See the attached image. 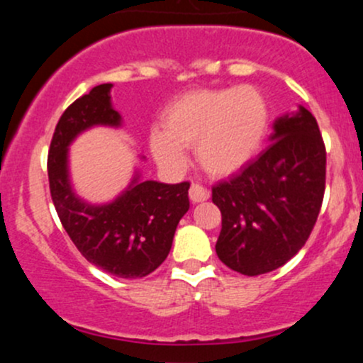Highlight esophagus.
Masks as SVG:
<instances>
[{"instance_id": "obj_1", "label": "esophagus", "mask_w": 363, "mask_h": 363, "mask_svg": "<svg viewBox=\"0 0 363 363\" xmlns=\"http://www.w3.org/2000/svg\"><path fill=\"white\" fill-rule=\"evenodd\" d=\"M210 198V191L206 189V187L199 186V184H193L189 189V199L193 203H201V201H206V199Z\"/></svg>"}]
</instances>
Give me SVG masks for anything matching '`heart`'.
<instances>
[{"label": "heart", "instance_id": "obj_1", "mask_svg": "<svg viewBox=\"0 0 363 363\" xmlns=\"http://www.w3.org/2000/svg\"><path fill=\"white\" fill-rule=\"evenodd\" d=\"M269 124L266 99L249 85L194 90L172 101L162 112V128L150 133V150L167 172L186 167L187 147L213 177L242 170L261 150Z\"/></svg>", "mask_w": 363, "mask_h": 363}]
</instances>
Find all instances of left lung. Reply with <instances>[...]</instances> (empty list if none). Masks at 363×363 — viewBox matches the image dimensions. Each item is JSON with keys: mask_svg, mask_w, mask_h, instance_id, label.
Listing matches in <instances>:
<instances>
[{"mask_svg": "<svg viewBox=\"0 0 363 363\" xmlns=\"http://www.w3.org/2000/svg\"><path fill=\"white\" fill-rule=\"evenodd\" d=\"M269 147L239 176L216 184L220 261L245 277L280 268L309 239L326 182V148L303 106L274 119Z\"/></svg>", "mask_w": 363, "mask_h": 363, "instance_id": "obj_1", "label": "left lung"}]
</instances>
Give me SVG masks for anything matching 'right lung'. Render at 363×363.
<instances>
[{
    "mask_svg": "<svg viewBox=\"0 0 363 363\" xmlns=\"http://www.w3.org/2000/svg\"><path fill=\"white\" fill-rule=\"evenodd\" d=\"M111 89L112 83L97 85L62 112L49 148V187L62 227L86 261L118 278H143L169 256L179 220L189 210V182L143 181L135 169L111 201L90 203L77 194L69 174L73 141L91 128L123 126Z\"/></svg>",
    "mask_w": 363,
    "mask_h": 363,
    "instance_id": "obj_1",
    "label": "right lung"
}]
</instances>
